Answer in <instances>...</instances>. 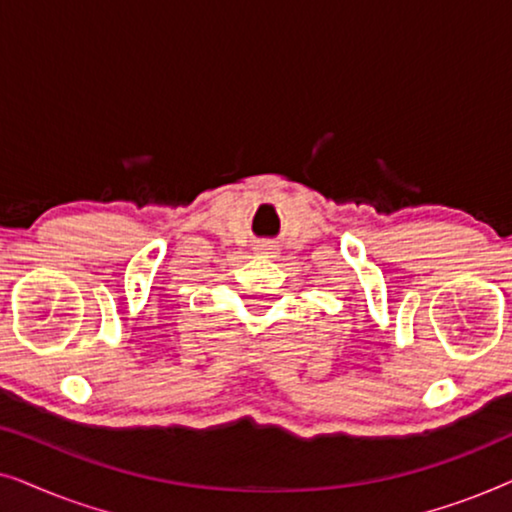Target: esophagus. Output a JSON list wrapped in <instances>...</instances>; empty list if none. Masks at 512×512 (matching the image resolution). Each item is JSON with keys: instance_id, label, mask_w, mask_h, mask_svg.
I'll list each match as a JSON object with an SVG mask.
<instances>
[{"instance_id": "obj_1", "label": "esophagus", "mask_w": 512, "mask_h": 512, "mask_svg": "<svg viewBox=\"0 0 512 512\" xmlns=\"http://www.w3.org/2000/svg\"><path fill=\"white\" fill-rule=\"evenodd\" d=\"M258 254H263V256H270V254H275V251H272L270 247H258Z\"/></svg>"}]
</instances>
